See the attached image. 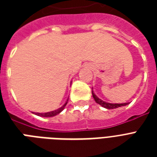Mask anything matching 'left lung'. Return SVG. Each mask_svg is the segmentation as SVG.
<instances>
[{"instance_id": "left-lung-1", "label": "left lung", "mask_w": 157, "mask_h": 157, "mask_svg": "<svg viewBox=\"0 0 157 157\" xmlns=\"http://www.w3.org/2000/svg\"><path fill=\"white\" fill-rule=\"evenodd\" d=\"M92 94H93V97L94 98V100L97 103H98L99 105H101L102 107L107 108V109H115V108H117V107H123V106H126V105L129 104V103H106L104 101L101 100L99 98L97 97V96L93 93L92 91Z\"/></svg>"}]
</instances>
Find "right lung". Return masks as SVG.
Segmentation results:
<instances>
[{
	"mask_svg": "<svg viewBox=\"0 0 157 157\" xmlns=\"http://www.w3.org/2000/svg\"><path fill=\"white\" fill-rule=\"evenodd\" d=\"M67 101H68V99L67 100V102L65 103V104H64L63 107H60V108H59V109L54 110V111H52V112H45V113H39V112H36V113H35V114L37 115V116H40V117H54V116H56V115L59 114V113H60V112H61L64 109V107H65V106H66L67 103Z\"/></svg>",
	"mask_w": 157,
	"mask_h": 157,
	"instance_id": "add662e5",
	"label": "right lung"
}]
</instances>
